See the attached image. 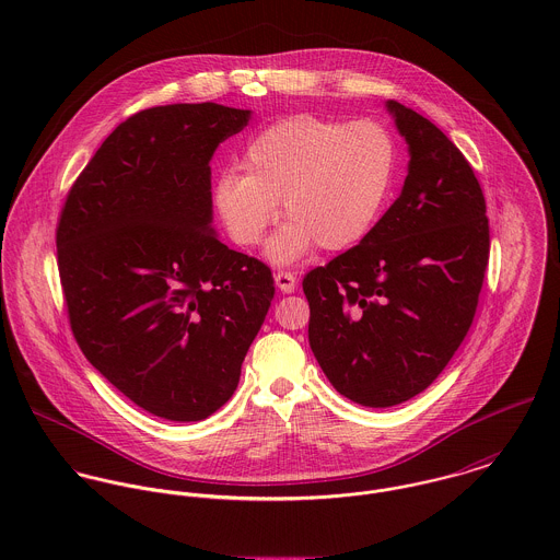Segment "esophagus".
<instances>
[{
  "label": "esophagus",
  "instance_id": "1",
  "mask_svg": "<svg viewBox=\"0 0 560 560\" xmlns=\"http://www.w3.org/2000/svg\"><path fill=\"white\" fill-rule=\"evenodd\" d=\"M273 280H276V287H278L282 293H295L298 278H295L291 271H278Z\"/></svg>",
  "mask_w": 560,
  "mask_h": 560
}]
</instances>
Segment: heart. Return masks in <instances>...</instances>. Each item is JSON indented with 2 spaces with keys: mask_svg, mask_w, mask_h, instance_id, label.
<instances>
[{
  "mask_svg": "<svg viewBox=\"0 0 560 560\" xmlns=\"http://www.w3.org/2000/svg\"><path fill=\"white\" fill-rule=\"evenodd\" d=\"M213 185V209L241 247L262 240L278 215L287 220L265 245L273 265H293L319 243L340 252L364 240L380 220L397 172L390 133L371 120L342 122L315 114L280 118L258 131Z\"/></svg>",
  "mask_w": 560,
  "mask_h": 560,
  "instance_id": "heart-1",
  "label": "heart"
}]
</instances>
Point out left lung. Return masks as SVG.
<instances>
[{"instance_id":"obj_1","label":"left lung","mask_w":560,"mask_h":560,"mask_svg":"<svg viewBox=\"0 0 560 560\" xmlns=\"http://www.w3.org/2000/svg\"><path fill=\"white\" fill-rule=\"evenodd\" d=\"M407 142L395 205L355 247L306 273L308 340L329 384L364 407L429 388L464 342L489 258L485 196L462 151L386 101Z\"/></svg>"}]
</instances>
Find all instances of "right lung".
<instances>
[{"instance_id": "obj_1", "label": "right lung", "mask_w": 560, "mask_h": 560, "mask_svg": "<svg viewBox=\"0 0 560 560\" xmlns=\"http://www.w3.org/2000/svg\"><path fill=\"white\" fill-rule=\"evenodd\" d=\"M249 118L218 103L138 112L83 167L60 215L58 269L83 355L165 420H205L233 397L273 300L269 267L213 229L209 161Z\"/></svg>"}]
</instances>
